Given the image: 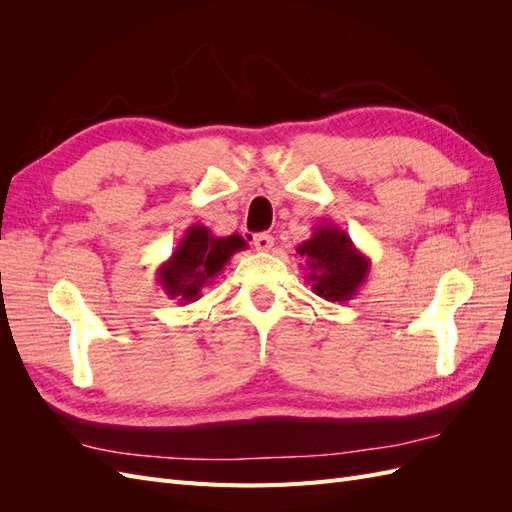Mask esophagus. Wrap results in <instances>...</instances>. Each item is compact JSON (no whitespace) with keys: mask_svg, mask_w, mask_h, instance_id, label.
<instances>
[{"mask_svg":"<svg viewBox=\"0 0 512 512\" xmlns=\"http://www.w3.org/2000/svg\"><path fill=\"white\" fill-rule=\"evenodd\" d=\"M254 247L258 252H269L273 247V237L267 232H258V235H254Z\"/></svg>","mask_w":512,"mask_h":512,"instance_id":"obj_1","label":"esophagus"}]
</instances>
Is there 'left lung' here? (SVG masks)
<instances>
[{"label":"left lung","mask_w":512,"mask_h":512,"mask_svg":"<svg viewBox=\"0 0 512 512\" xmlns=\"http://www.w3.org/2000/svg\"><path fill=\"white\" fill-rule=\"evenodd\" d=\"M297 254L303 258L307 284L331 303L350 301L367 282L371 269V260L333 222L318 224L312 237L297 247Z\"/></svg>","instance_id":"8db88e82"}]
</instances>
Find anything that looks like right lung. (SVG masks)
Wrapping results in <instances>:
<instances>
[{
	"label": "right lung",
	"mask_w": 512,
	"mask_h": 512,
	"mask_svg": "<svg viewBox=\"0 0 512 512\" xmlns=\"http://www.w3.org/2000/svg\"><path fill=\"white\" fill-rule=\"evenodd\" d=\"M247 243L241 235L213 237L203 224H192L183 232L175 252L158 267V284L181 305H188L203 297V290L211 286L232 254L245 250Z\"/></svg>",
	"instance_id": "right-lung-1"
}]
</instances>
